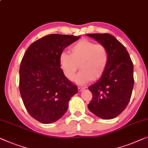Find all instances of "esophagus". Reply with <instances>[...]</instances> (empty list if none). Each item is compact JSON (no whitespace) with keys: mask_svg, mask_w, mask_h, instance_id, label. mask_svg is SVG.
I'll return each mask as SVG.
<instances>
[{"mask_svg":"<svg viewBox=\"0 0 148 148\" xmlns=\"http://www.w3.org/2000/svg\"><path fill=\"white\" fill-rule=\"evenodd\" d=\"M85 87H82V86H79V87H78L79 91H83V90H84V89H85Z\"/></svg>","mask_w":148,"mask_h":148,"instance_id":"esophagus-1","label":"esophagus"}]
</instances>
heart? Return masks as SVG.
Wrapping results in <instances>:
<instances>
[{"instance_id": "1", "label": "heart", "mask_w": 148, "mask_h": 148, "mask_svg": "<svg viewBox=\"0 0 148 148\" xmlns=\"http://www.w3.org/2000/svg\"><path fill=\"white\" fill-rule=\"evenodd\" d=\"M108 61L109 54L106 47L86 38L74 44L71 47V54L63 51L59 56L61 69L69 80L73 78L79 66L81 71L73 80L81 85L100 78L106 69Z\"/></svg>"}]
</instances>
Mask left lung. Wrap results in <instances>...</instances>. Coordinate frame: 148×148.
<instances>
[{"mask_svg": "<svg viewBox=\"0 0 148 148\" xmlns=\"http://www.w3.org/2000/svg\"><path fill=\"white\" fill-rule=\"evenodd\" d=\"M87 35L106 47L109 54L103 74L88 87L93 95L88 108L101 119L115 118L125 110L131 98L134 84L133 63L127 49L113 35L108 33Z\"/></svg>", "mask_w": 148, "mask_h": 148, "instance_id": "8db88e82", "label": "left lung"}]
</instances>
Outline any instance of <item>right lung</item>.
<instances>
[{"label": "right lung", "instance_id": "obj_1", "mask_svg": "<svg viewBox=\"0 0 148 148\" xmlns=\"http://www.w3.org/2000/svg\"><path fill=\"white\" fill-rule=\"evenodd\" d=\"M80 37L52 34L36 40L27 49L19 70V90L30 115L42 123L57 121L67 111L78 92L63 74L59 64L64 49Z\"/></svg>", "mask_w": 148, "mask_h": 148}]
</instances>
